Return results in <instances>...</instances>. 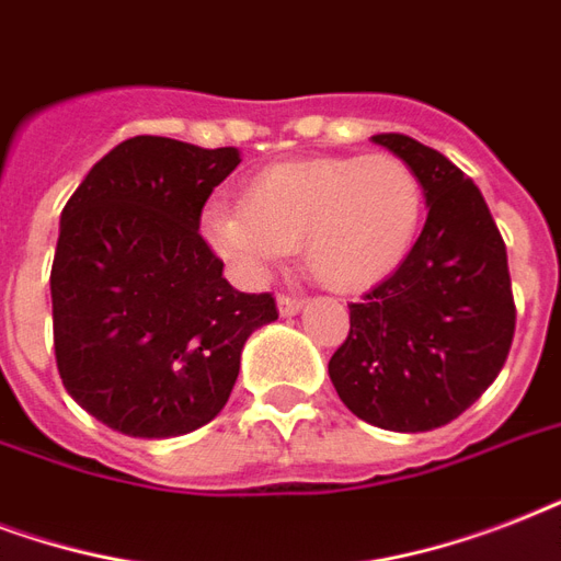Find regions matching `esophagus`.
Returning a JSON list of instances; mask_svg holds the SVG:
<instances>
[{"label":"esophagus","mask_w":561,"mask_h":561,"mask_svg":"<svg viewBox=\"0 0 561 561\" xmlns=\"http://www.w3.org/2000/svg\"><path fill=\"white\" fill-rule=\"evenodd\" d=\"M276 306H279L282 317H294V314H299L302 299H294V297H288V294H279V297H276Z\"/></svg>","instance_id":"esophagus-1"}]
</instances>
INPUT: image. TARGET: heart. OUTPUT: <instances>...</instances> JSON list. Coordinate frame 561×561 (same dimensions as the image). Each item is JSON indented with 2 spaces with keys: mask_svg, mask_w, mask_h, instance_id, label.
I'll list each match as a JSON object with an SVG mask.
<instances>
[{
  "mask_svg": "<svg viewBox=\"0 0 561 561\" xmlns=\"http://www.w3.org/2000/svg\"><path fill=\"white\" fill-rule=\"evenodd\" d=\"M422 218V180L396 153L317 157L259 171L241 209L203 215V236L250 279L302 247L308 273L323 288L360 294L399 271Z\"/></svg>",
  "mask_w": 561,
  "mask_h": 561,
  "instance_id": "obj_1",
  "label": "heart"
}]
</instances>
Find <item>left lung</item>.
<instances>
[{"label": "left lung", "mask_w": 561, "mask_h": 561, "mask_svg": "<svg viewBox=\"0 0 561 561\" xmlns=\"http://www.w3.org/2000/svg\"><path fill=\"white\" fill-rule=\"evenodd\" d=\"M373 142L413 165L427 220L399 271L350 306V337L329 378L358 419L419 434L448 425L497 378L515 334L513 282L471 178L404 134Z\"/></svg>", "instance_id": "1"}]
</instances>
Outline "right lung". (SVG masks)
Listing matches in <instances>:
<instances>
[{"label":"right lung","mask_w":561,"mask_h":561,"mask_svg":"<svg viewBox=\"0 0 561 561\" xmlns=\"http://www.w3.org/2000/svg\"><path fill=\"white\" fill-rule=\"evenodd\" d=\"M236 148L134 136L99 160L60 215L51 264L55 358L66 392L142 439L197 431L227 404L271 294H241L203 241Z\"/></svg>","instance_id":"obj_1"}]
</instances>
